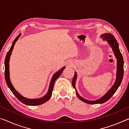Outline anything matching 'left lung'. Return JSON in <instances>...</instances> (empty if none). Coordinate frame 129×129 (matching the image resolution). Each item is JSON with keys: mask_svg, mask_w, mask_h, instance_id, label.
<instances>
[{"mask_svg": "<svg viewBox=\"0 0 129 129\" xmlns=\"http://www.w3.org/2000/svg\"><path fill=\"white\" fill-rule=\"evenodd\" d=\"M101 38L103 39V40H106L108 41V43L110 45V47L112 48L113 51L114 52V55L115 57L117 58V77L116 80L114 82V85L110 89L108 92H107L105 94L103 97H101V99L99 100H95V101H90V100H87L86 99H84L82 97L78 94V92L76 90V87H75V83L76 81V79H77V74L76 72L75 73V75L72 80V86L76 90V93L77 94L78 99L81 100L83 102H86L87 104H103L104 102H106L108 101V100L112 97L113 95L115 93V91L118 88L120 85L121 84L122 78L123 77V64L124 61L123 59V56L119 51V45L118 43H117V41L114 36L111 34H104L102 35L101 36Z\"/></svg>", "mask_w": 129, "mask_h": 129, "instance_id": "8db88e82", "label": "left lung"}]
</instances>
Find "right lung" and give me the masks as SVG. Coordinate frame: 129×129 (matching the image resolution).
Returning a JSON list of instances; mask_svg holds the SVG:
<instances>
[{
	"mask_svg": "<svg viewBox=\"0 0 129 129\" xmlns=\"http://www.w3.org/2000/svg\"><path fill=\"white\" fill-rule=\"evenodd\" d=\"M20 36H21V34H19V35L16 37V39H15L14 40V41H13V43L12 44L10 50L7 52V54H6L5 61H4V65H5L4 76H5L6 81V83H7L8 87L10 88V90H11L13 94H14L15 95V97H16L20 102H22V103H23L25 105H30V106L40 105L43 104L48 101V100L50 99V98L51 97L52 91H53V87H54V82H55V81L57 79L58 77L61 75V74L62 73V72L64 70V69L65 68V67H64L63 68H62L61 69L60 71L57 72L53 76V77H52V79H51V82H50L48 91L47 93L44 96V97L40 98V99H27V98L23 97V96L20 94H19L16 90H15V89L14 88V87L13 86L12 83L10 81L9 62H10V56H11V55L12 51L13 50V48H14V47L15 43L16 42L17 40H18L19 37H20Z\"/></svg>",
	"mask_w": 129,
	"mask_h": 129,
	"instance_id": "right-lung-1",
	"label": "right lung"
}]
</instances>
